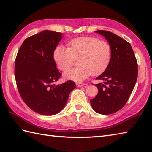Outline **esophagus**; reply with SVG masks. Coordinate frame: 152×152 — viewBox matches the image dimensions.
I'll return each instance as SVG.
<instances>
[{
    "label": "esophagus",
    "instance_id": "esophagus-1",
    "mask_svg": "<svg viewBox=\"0 0 152 152\" xmlns=\"http://www.w3.org/2000/svg\"><path fill=\"white\" fill-rule=\"evenodd\" d=\"M87 84H86V83H76V86L77 87H82V86H86Z\"/></svg>",
    "mask_w": 152,
    "mask_h": 152
}]
</instances>
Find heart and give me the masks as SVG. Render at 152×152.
Instances as JSON below:
<instances>
[{"label": "heart", "mask_w": 152, "mask_h": 152, "mask_svg": "<svg viewBox=\"0 0 152 152\" xmlns=\"http://www.w3.org/2000/svg\"><path fill=\"white\" fill-rule=\"evenodd\" d=\"M70 48L58 45L53 51V59L61 70L72 66L76 59H79L80 66L64 72L63 76L80 82L93 74L104 71L111 60V47L107 42L99 38L83 37L69 42Z\"/></svg>", "instance_id": "obj_1"}]
</instances>
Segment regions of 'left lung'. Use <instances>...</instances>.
<instances>
[{
	"label": "left lung",
	"instance_id": "8db88e82",
	"mask_svg": "<svg viewBox=\"0 0 152 152\" xmlns=\"http://www.w3.org/2000/svg\"><path fill=\"white\" fill-rule=\"evenodd\" d=\"M111 47L108 66L96 79L98 94L90 100L93 109L99 114L108 115L119 111L127 102L138 76V64L131 44L118 35L106 31H96Z\"/></svg>",
	"mask_w": 152,
	"mask_h": 152
}]
</instances>
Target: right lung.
Returning a JSON list of instances; mask_svg holds the SVG:
<instances>
[{"label": "right lung", "mask_w": 152, "mask_h": 152, "mask_svg": "<svg viewBox=\"0 0 152 152\" xmlns=\"http://www.w3.org/2000/svg\"><path fill=\"white\" fill-rule=\"evenodd\" d=\"M63 34L43 31L26 38L16 56L15 78L19 94L28 107L44 115L59 113L70 93L76 88L69 80L56 85L61 74L53 59V51Z\"/></svg>", "instance_id": "right-lung-1"}]
</instances>
